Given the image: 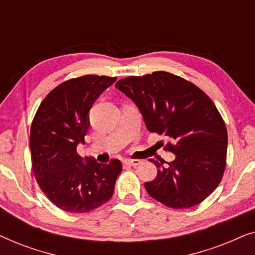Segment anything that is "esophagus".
I'll use <instances>...</instances> for the list:
<instances>
[{
    "label": "esophagus",
    "mask_w": 255,
    "mask_h": 255,
    "mask_svg": "<svg viewBox=\"0 0 255 255\" xmlns=\"http://www.w3.org/2000/svg\"><path fill=\"white\" fill-rule=\"evenodd\" d=\"M123 162L125 163V165H128V166H133V167L140 165V163H141L140 160H138V159H125Z\"/></svg>",
    "instance_id": "obj_1"
}]
</instances>
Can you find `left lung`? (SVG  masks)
<instances>
[{
	"label": "left lung",
	"mask_w": 255,
	"mask_h": 255,
	"mask_svg": "<svg viewBox=\"0 0 255 255\" xmlns=\"http://www.w3.org/2000/svg\"><path fill=\"white\" fill-rule=\"evenodd\" d=\"M116 88L140 110L149 132L165 134L166 151L175 160H151L158 169L145 182L148 195L173 209H187L203 202L221 183L226 167L228 130L224 120L203 90L181 76L153 72L128 76Z\"/></svg>",
	"instance_id": "obj_1"
}]
</instances>
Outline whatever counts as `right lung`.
<instances>
[{"instance_id":"obj_1","label":"right lung","mask_w":255,"mask_h":255,"mask_svg":"<svg viewBox=\"0 0 255 255\" xmlns=\"http://www.w3.org/2000/svg\"><path fill=\"white\" fill-rule=\"evenodd\" d=\"M117 78L83 75L52 89L40 103L30 128L32 172L46 197L72 214L92 211L113 197L122 172L118 159L99 163L76 152L85 142L88 113L101 94Z\"/></svg>"}]
</instances>
